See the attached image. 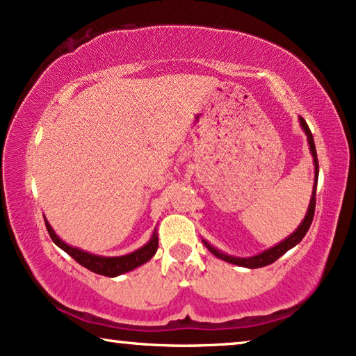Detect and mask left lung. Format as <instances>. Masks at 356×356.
Returning a JSON list of instances; mask_svg holds the SVG:
<instances>
[{"label": "left lung", "instance_id": "1", "mask_svg": "<svg viewBox=\"0 0 356 356\" xmlns=\"http://www.w3.org/2000/svg\"><path fill=\"white\" fill-rule=\"evenodd\" d=\"M300 126L301 129L305 131L306 138H308V144H309V150H311V155H313V160H314V186H313V193H311V199H309V206H308V212H306V216L301 223L298 225V228L291 233L290 236H286L285 240H282L280 243H277L275 246L269 248V250L259 252V254L256 256H251V257H236V256H230L227 254V252H223L220 250H217V248H213L211 243H207L206 240H202L204 245L209 251L212 252L213 256L218 257V259L222 261H227L230 262V264H235V266H241V267H248V269H257V267H264V266H269L272 262H275L279 259L280 256H284L286 251L291 250V248L298 245V243L303 240L306 233H308L309 227H311V222H313V217H314V207H316V188H318V177H319V163H318V154H316V145H314V139H313V134H311V131L308 128V124H306V121L301 118L300 116Z\"/></svg>", "mask_w": 356, "mask_h": 356}]
</instances>
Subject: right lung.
Masks as SVG:
<instances>
[{
	"instance_id": "add662e5",
	"label": "right lung",
	"mask_w": 356,
	"mask_h": 356,
	"mask_svg": "<svg viewBox=\"0 0 356 356\" xmlns=\"http://www.w3.org/2000/svg\"><path fill=\"white\" fill-rule=\"evenodd\" d=\"M45 225H47L48 233H50V238L58 248H61L63 251L67 252L72 259L79 262L81 266H84L86 269L105 277H118L121 274H126V272L129 270H134L136 267L143 266L147 261L152 259L159 248V235H157V230H154L150 240L145 243L144 246H140L139 250L129 252V254L99 256V254H92L89 251L79 250V248L67 245L66 241H63L61 238L56 235L55 230H53L50 223H48L47 218H45Z\"/></svg>"
}]
</instances>
